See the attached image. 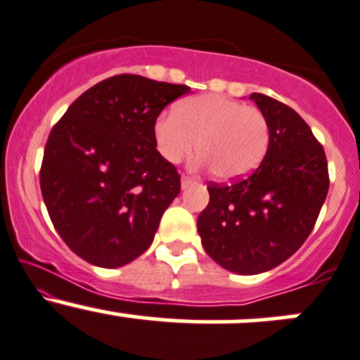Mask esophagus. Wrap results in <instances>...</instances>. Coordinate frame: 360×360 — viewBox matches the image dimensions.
Wrapping results in <instances>:
<instances>
[{
    "instance_id": "1",
    "label": "esophagus",
    "mask_w": 360,
    "mask_h": 360,
    "mask_svg": "<svg viewBox=\"0 0 360 360\" xmlns=\"http://www.w3.org/2000/svg\"><path fill=\"white\" fill-rule=\"evenodd\" d=\"M191 184H196L195 177H190V176H183V177H181V186L188 188V186H191Z\"/></svg>"
}]
</instances>
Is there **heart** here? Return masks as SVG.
Wrapping results in <instances>:
<instances>
[{
    "instance_id": "heart-1",
    "label": "heart",
    "mask_w": 360,
    "mask_h": 360,
    "mask_svg": "<svg viewBox=\"0 0 360 360\" xmlns=\"http://www.w3.org/2000/svg\"><path fill=\"white\" fill-rule=\"evenodd\" d=\"M155 143L170 164L198 146L200 162L222 181L253 172L269 150L267 117L257 107L219 94L188 98L155 120Z\"/></svg>"
}]
</instances>
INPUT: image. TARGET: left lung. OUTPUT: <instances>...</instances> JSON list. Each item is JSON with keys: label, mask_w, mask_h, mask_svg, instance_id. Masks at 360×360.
<instances>
[{"label": "left lung", "mask_w": 360, "mask_h": 360, "mask_svg": "<svg viewBox=\"0 0 360 360\" xmlns=\"http://www.w3.org/2000/svg\"><path fill=\"white\" fill-rule=\"evenodd\" d=\"M250 100L267 117L269 150L248 177L209 183L210 202L196 222L212 259L245 276L274 269L304 245L330 188L324 148L307 122L266 94Z\"/></svg>", "instance_id": "obj_1"}]
</instances>
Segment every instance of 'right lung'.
I'll return each instance as SVG.
<instances>
[{
	"instance_id": "right-lung-1",
	"label": "right lung",
	"mask_w": 360,
	"mask_h": 360,
	"mask_svg": "<svg viewBox=\"0 0 360 360\" xmlns=\"http://www.w3.org/2000/svg\"><path fill=\"white\" fill-rule=\"evenodd\" d=\"M186 93L184 84L113 75L82 93L51 129L41 193L55 229L86 262L113 269L148 250L181 191L153 126Z\"/></svg>"
}]
</instances>
